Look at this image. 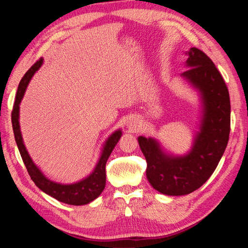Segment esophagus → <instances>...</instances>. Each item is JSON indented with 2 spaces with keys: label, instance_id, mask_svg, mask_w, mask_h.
I'll use <instances>...</instances> for the list:
<instances>
[{
  "label": "esophagus",
  "instance_id": "esophagus-1",
  "mask_svg": "<svg viewBox=\"0 0 248 248\" xmlns=\"http://www.w3.org/2000/svg\"><path fill=\"white\" fill-rule=\"evenodd\" d=\"M137 121H130L128 124H127V128L128 129H131V130H133V129H136L137 128Z\"/></svg>",
  "mask_w": 248,
  "mask_h": 248
}]
</instances>
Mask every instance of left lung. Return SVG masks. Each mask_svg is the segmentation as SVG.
Masks as SVG:
<instances>
[{"instance_id": "8db88e82", "label": "left lung", "mask_w": 248, "mask_h": 248, "mask_svg": "<svg viewBox=\"0 0 248 248\" xmlns=\"http://www.w3.org/2000/svg\"><path fill=\"white\" fill-rule=\"evenodd\" d=\"M188 70L181 77L200 96L202 116L191 148L174 155L154 138L139 137L147 161L146 175L154 189L166 196H185L204 184L213 174L227 148L231 103L221 74L205 52L191 47L186 51Z\"/></svg>"}]
</instances>
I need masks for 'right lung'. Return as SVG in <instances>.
Returning <instances> with one entry per match:
<instances>
[{"label": "right lung", "mask_w": 248, "mask_h": 248, "mask_svg": "<svg viewBox=\"0 0 248 248\" xmlns=\"http://www.w3.org/2000/svg\"><path fill=\"white\" fill-rule=\"evenodd\" d=\"M42 64L43 59H40L39 61H37L26 72L18 85L16 102H14L11 115L14 138H16L17 148L19 150L22 161L25 163L29 175L38 188H40L43 192H46L54 199L65 202V204L74 206L87 205L98 198L103 191L104 187H106V164L112 150H114V148L118 144L120 138L122 137V131L121 129L116 130L104 141L98 161H97L93 171L86 178L71 184L58 183L48 179L41 171V170L36 166L32 160L31 156L29 155V152L27 151V148L24 144V140H22L19 125V104L22 98H24V95L30 80L32 79L33 76L42 66Z\"/></svg>", "instance_id": "1"}]
</instances>
